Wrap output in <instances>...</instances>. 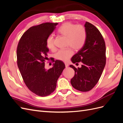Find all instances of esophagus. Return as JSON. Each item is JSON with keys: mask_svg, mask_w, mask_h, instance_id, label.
<instances>
[{"mask_svg": "<svg viewBox=\"0 0 123 123\" xmlns=\"http://www.w3.org/2000/svg\"><path fill=\"white\" fill-rule=\"evenodd\" d=\"M65 66H66V68H67L69 66V64H68V63H67V62H65Z\"/></svg>", "mask_w": 123, "mask_h": 123, "instance_id": "esophagus-1", "label": "esophagus"}]
</instances>
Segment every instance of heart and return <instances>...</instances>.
I'll list each match as a JSON object with an SVG mask.
<instances>
[{"mask_svg":"<svg viewBox=\"0 0 123 123\" xmlns=\"http://www.w3.org/2000/svg\"><path fill=\"white\" fill-rule=\"evenodd\" d=\"M57 32L59 34L67 37V45L71 47L75 50H79L84 46L87 38V32L82 25H76L70 22L62 24ZM47 48L50 50L55 49L54 38L52 36L48 37L46 41ZM73 54L71 48L59 50L55 54V58L58 60L67 61Z\"/></svg>","mask_w":123,"mask_h":123,"instance_id":"obj_1","label":"heart"}]
</instances>
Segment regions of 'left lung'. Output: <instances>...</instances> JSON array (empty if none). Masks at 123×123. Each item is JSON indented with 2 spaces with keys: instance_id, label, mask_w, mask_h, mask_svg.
Returning a JSON list of instances; mask_svg holds the SVG:
<instances>
[{
  "instance_id": "8db88e82",
  "label": "left lung",
  "mask_w": 123,
  "mask_h": 123,
  "mask_svg": "<svg viewBox=\"0 0 123 123\" xmlns=\"http://www.w3.org/2000/svg\"><path fill=\"white\" fill-rule=\"evenodd\" d=\"M85 27L87 32L85 43L71 58L73 64L81 62L82 65L77 68L70 66L75 71L71 84L73 88L82 92L90 91L98 83L106 62V45L101 33L88 22H86Z\"/></svg>"
}]
</instances>
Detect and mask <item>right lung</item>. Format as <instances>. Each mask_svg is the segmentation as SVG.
Returning a JSON list of instances; mask_svg holds the SVG:
<instances>
[{"label":"right lung","instance_id":"1","mask_svg":"<svg viewBox=\"0 0 123 123\" xmlns=\"http://www.w3.org/2000/svg\"><path fill=\"white\" fill-rule=\"evenodd\" d=\"M57 25L46 23L33 26L24 33L17 46V65L24 82L30 90L43 97L55 90L65 68L62 61L54 59L52 68H44L49 52L46 41Z\"/></svg>","mask_w":123,"mask_h":123}]
</instances>
